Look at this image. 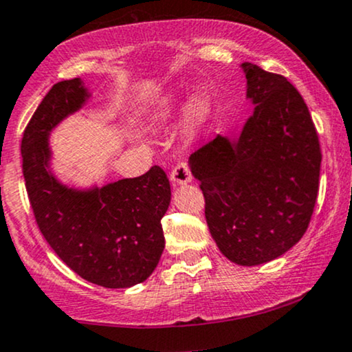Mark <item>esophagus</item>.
<instances>
[{"instance_id":"obj_1","label":"esophagus","mask_w":352,"mask_h":352,"mask_svg":"<svg viewBox=\"0 0 352 352\" xmlns=\"http://www.w3.org/2000/svg\"><path fill=\"white\" fill-rule=\"evenodd\" d=\"M170 180H172V184L175 185V187H177V185L190 184V182H192V173H190L188 165L184 164V162L177 164L175 167H173L172 173H170Z\"/></svg>"}]
</instances>
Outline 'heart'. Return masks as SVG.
Instances as JSON below:
<instances>
[{
	"instance_id": "1",
	"label": "heart",
	"mask_w": 352,
	"mask_h": 352,
	"mask_svg": "<svg viewBox=\"0 0 352 352\" xmlns=\"http://www.w3.org/2000/svg\"><path fill=\"white\" fill-rule=\"evenodd\" d=\"M182 107H184L182 106V100H168V102H164L162 106L157 109L155 114H153V127H165L173 117L179 116ZM212 109L213 100L208 92L199 91L190 98L187 104V119L192 131H199L201 125L207 122L210 114H212Z\"/></svg>"
}]
</instances>
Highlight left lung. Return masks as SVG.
<instances>
[{
  "label": "left lung",
  "mask_w": 352,
  "mask_h": 352,
  "mask_svg": "<svg viewBox=\"0 0 352 352\" xmlns=\"http://www.w3.org/2000/svg\"><path fill=\"white\" fill-rule=\"evenodd\" d=\"M253 114L232 135L190 155L212 238L233 263H268L308 228L319 188L321 148L308 106L288 79L241 63Z\"/></svg>",
  "instance_id": "8db88e82"
}]
</instances>
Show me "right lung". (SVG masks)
I'll use <instances>...</instances> for the list:
<instances>
[{
    "instance_id": "obj_1",
    "label": "right lung",
    "mask_w": 352,
    "mask_h": 352,
    "mask_svg": "<svg viewBox=\"0 0 352 352\" xmlns=\"http://www.w3.org/2000/svg\"><path fill=\"white\" fill-rule=\"evenodd\" d=\"M79 78L60 80L44 96L23 134V175L43 236L80 278L104 288H131L147 280L165 248L162 217L170 184L160 167L135 179L78 188L51 168L50 135L87 104Z\"/></svg>"
}]
</instances>
